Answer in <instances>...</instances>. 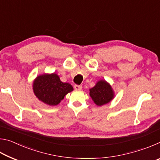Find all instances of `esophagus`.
<instances>
[{
    "instance_id": "obj_1",
    "label": "esophagus",
    "mask_w": 160,
    "mask_h": 160,
    "mask_svg": "<svg viewBox=\"0 0 160 160\" xmlns=\"http://www.w3.org/2000/svg\"><path fill=\"white\" fill-rule=\"evenodd\" d=\"M74 88H75V90H82V85H75Z\"/></svg>"
}]
</instances>
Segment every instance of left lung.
Here are the masks:
<instances>
[{"label":"left lung","instance_id":"8db88e82","mask_svg":"<svg viewBox=\"0 0 160 160\" xmlns=\"http://www.w3.org/2000/svg\"><path fill=\"white\" fill-rule=\"evenodd\" d=\"M90 95L97 106H102L112 101L114 97V92L109 83L102 80L90 89Z\"/></svg>","mask_w":160,"mask_h":160}]
</instances>
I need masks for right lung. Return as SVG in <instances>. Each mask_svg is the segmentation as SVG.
Here are the masks:
<instances>
[{
	"mask_svg": "<svg viewBox=\"0 0 160 160\" xmlns=\"http://www.w3.org/2000/svg\"><path fill=\"white\" fill-rule=\"evenodd\" d=\"M73 90L69 83L61 82L56 73L43 74L33 82V91L40 101L49 106H56L68 93Z\"/></svg>",
	"mask_w": 160,
	"mask_h": 160,
	"instance_id": "1",
	"label": "right lung"
}]
</instances>
